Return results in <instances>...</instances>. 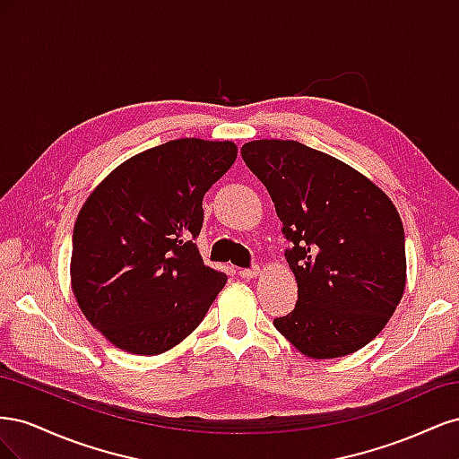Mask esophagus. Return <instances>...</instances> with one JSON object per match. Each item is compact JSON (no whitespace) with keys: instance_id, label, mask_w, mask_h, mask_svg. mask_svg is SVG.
Instances as JSON below:
<instances>
[{"instance_id":"esophagus-1","label":"esophagus","mask_w":459,"mask_h":459,"mask_svg":"<svg viewBox=\"0 0 459 459\" xmlns=\"http://www.w3.org/2000/svg\"><path fill=\"white\" fill-rule=\"evenodd\" d=\"M239 275L243 277V280H255V277L260 275V268L255 266V268H243L239 270Z\"/></svg>"}]
</instances>
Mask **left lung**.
<instances>
[{
    "label": "left lung",
    "instance_id": "obj_1",
    "mask_svg": "<svg viewBox=\"0 0 459 459\" xmlns=\"http://www.w3.org/2000/svg\"><path fill=\"white\" fill-rule=\"evenodd\" d=\"M266 186L299 300L273 325L314 359L349 356L373 341L406 289L404 226L394 203L346 162L293 140L241 147Z\"/></svg>",
    "mask_w": 459,
    "mask_h": 459
}]
</instances>
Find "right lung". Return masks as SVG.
Returning <instances> with one entry per match:
<instances>
[{
	"instance_id": "1",
	"label": "right lung",
	"mask_w": 459,
	"mask_h": 459,
	"mask_svg": "<svg viewBox=\"0 0 459 459\" xmlns=\"http://www.w3.org/2000/svg\"><path fill=\"white\" fill-rule=\"evenodd\" d=\"M238 159L233 142L184 137L118 164L82 204L71 287L82 314L117 349L157 356L197 329L228 275L193 243L204 193Z\"/></svg>"
}]
</instances>
